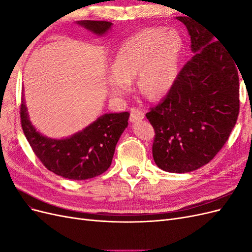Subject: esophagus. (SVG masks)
I'll return each instance as SVG.
<instances>
[{
	"mask_svg": "<svg viewBox=\"0 0 252 252\" xmlns=\"http://www.w3.org/2000/svg\"><path fill=\"white\" fill-rule=\"evenodd\" d=\"M145 118V113L142 109L133 107L130 109V121L131 122H138Z\"/></svg>",
	"mask_w": 252,
	"mask_h": 252,
	"instance_id": "obj_1",
	"label": "esophagus"
}]
</instances>
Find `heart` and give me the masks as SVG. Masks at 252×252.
<instances>
[{
  "mask_svg": "<svg viewBox=\"0 0 252 252\" xmlns=\"http://www.w3.org/2000/svg\"><path fill=\"white\" fill-rule=\"evenodd\" d=\"M182 50L183 39L174 30L150 28L130 36L112 61L107 77L111 94H127L138 74L136 83L143 94L149 98L163 96L177 80Z\"/></svg>",
  "mask_w": 252,
  "mask_h": 252,
  "instance_id": "heart-1",
  "label": "heart"
}]
</instances>
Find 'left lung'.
<instances>
[{
  "instance_id": "obj_1",
  "label": "left lung",
  "mask_w": 252,
  "mask_h": 252,
  "mask_svg": "<svg viewBox=\"0 0 252 252\" xmlns=\"http://www.w3.org/2000/svg\"><path fill=\"white\" fill-rule=\"evenodd\" d=\"M178 20L194 55L146 118L156 131L152 156L158 168L185 173L209 163L229 138L240 110V80L239 67L215 34L193 20Z\"/></svg>"
}]
</instances>
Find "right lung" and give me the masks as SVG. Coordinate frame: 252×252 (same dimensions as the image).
I'll use <instances>...</instances> for the list:
<instances>
[{
	"label": "right lung",
	"mask_w": 252,
	"mask_h": 252,
	"mask_svg": "<svg viewBox=\"0 0 252 252\" xmlns=\"http://www.w3.org/2000/svg\"><path fill=\"white\" fill-rule=\"evenodd\" d=\"M77 24L103 35L111 28L106 21H78ZM21 124L35 156L48 170L69 180H87L109 168L120 136L128 126L129 112L106 113L94 123L66 139H50L36 131L29 120L24 97Z\"/></svg>",
	"instance_id": "add662e5"
}]
</instances>
